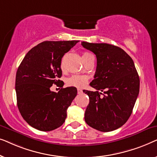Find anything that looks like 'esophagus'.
<instances>
[{"mask_svg":"<svg viewBox=\"0 0 157 157\" xmlns=\"http://www.w3.org/2000/svg\"><path fill=\"white\" fill-rule=\"evenodd\" d=\"M77 91H78V94H81L83 93V91L81 89H77Z\"/></svg>","mask_w":157,"mask_h":157,"instance_id":"obj_1","label":"esophagus"}]
</instances>
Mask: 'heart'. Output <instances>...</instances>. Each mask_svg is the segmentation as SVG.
<instances>
[{"instance_id":"heart-1","label":"heart","mask_w":157,"mask_h":157,"mask_svg":"<svg viewBox=\"0 0 157 157\" xmlns=\"http://www.w3.org/2000/svg\"><path fill=\"white\" fill-rule=\"evenodd\" d=\"M90 56H91V53L88 52H84L83 53L82 56L83 59H86V58L89 57ZM88 80H89V78H88L87 76L76 74L72 75L71 76L68 77V78L66 79V83H67L68 86H70L81 88L84 86L86 84Z\"/></svg>"}]
</instances>
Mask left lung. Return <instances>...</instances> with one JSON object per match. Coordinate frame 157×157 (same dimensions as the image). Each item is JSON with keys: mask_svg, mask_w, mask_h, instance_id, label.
Here are the masks:
<instances>
[{"mask_svg": "<svg viewBox=\"0 0 157 157\" xmlns=\"http://www.w3.org/2000/svg\"><path fill=\"white\" fill-rule=\"evenodd\" d=\"M96 55L97 66L90 86L83 90L89 97L85 111L88 125L103 132L117 129L127 121L139 92V77L132 58L119 47L108 44L81 42ZM106 89L105 94L98 91Z\"/></svg>", "mask_w": 157, "mask_h": 157, "instance_id": "obj_1", "label": "left lung"}]
</instances>
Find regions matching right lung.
<instances>
[{
  "instance_id": "1",
  "label": "right lung",
  "mask_w": 157,
  "mask_h": 157,
  "mask_svg": "<svg viewBox=\"0 0 157 157\" xmlns=\"http://www.w3.org/2000/svg\"><path fill=\"white\" fill-rule=\"evenodd\" d=\"M78 40L44 41L31 48L17 70L16 92L21 116L32 127L44 132L64 123L66 111L77 94L76 88H62L56 93L50 88L59 84L61 59ZM64 83H62L61 87Z\"/></svg>"
}]
</instances>
